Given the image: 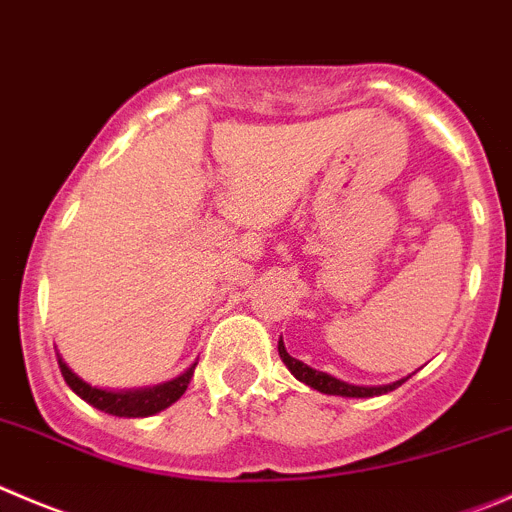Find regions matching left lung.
Returning <instances> with one entry per match:
<instances>
[{
    "instance_id": "1",
    "label": "left lung",
    "mask_w": 512,
    "mask_h": 512,
    "mask_svg": "<svg viewBox=\"0 0 512 512\" xmlns=\"http://www.w3.org/2000/svg\"><path fill=\"white\" fill-rule=\"evenodd\" d=\"M277 352H280L282 362H285L287 370H290L297 380L305 382V385H310L312 390H320V393H325V395H340V398H375V395L390 393V390H395L398 385H403V382L410 377L408 375V377H403V380H395V382H390V385L365 388V385H352V382L337 380V377L327 375V372H320V370H315V367L305 365L302 360H295V357L285 350V342H282V337H280V342H277Z\"/></svg>"
}]
</instances>
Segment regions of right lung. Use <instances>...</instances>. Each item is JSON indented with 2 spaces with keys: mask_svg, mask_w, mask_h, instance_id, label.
Listing matches in <instances>:
<instances>
[{
  "mask_svg": "<svg viewBox=\"0 0 512 512\" xmlns=\"http://www.w3.org/2000/svg\"><path fill=\"white\" fill-rule=\"evenodd\" d=\"M59 370H62L64 382L69 388L89 403L92 408L102 410L107 415H117V418H150V415L160 413V410L170 408L172 403L185 395L187 385H190L192 375H195L197 362H192L182 375L172 377V380L160 382V385H152V388H137V390H104L94 388L89 382H84L72 367L64 362V357L57 352Z\"/></svg>",
  "mask_w": 512,
  "mask_h": 512,
  "instance_id": "obj_1",
  "label": "right lung"
}]
</instances>
